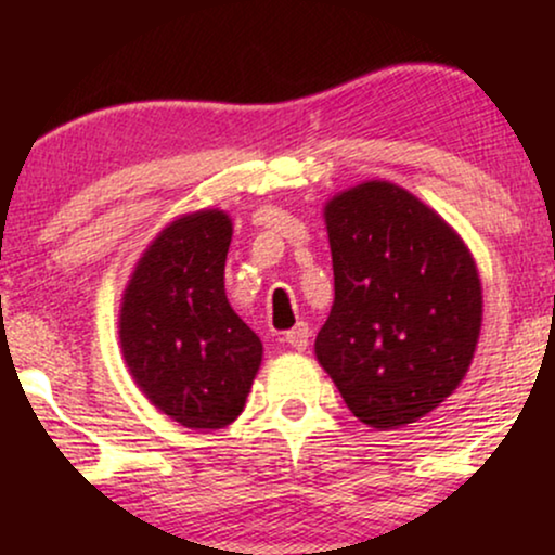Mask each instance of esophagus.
I'll list each match as a JSON object with an SVG mask.
<instances>
[{
  "label": "esophagus",
  "instance_id": "esophagus-1",
  "mask_svg": "<svg viewBox=\"0 0 555 555\" xmlns=\"http://www.w3.org/2000/svg\"><path fill=\"white\" fill-rule=\"evenodd\" d=\"M284 341L289 344L292 349H297V352H302V349H308V341H310V328H308V323H297L295 328L286 331Z\"/></svg>",
  "mask_w": 555,
  "mask_h": 555
}]
</instances>
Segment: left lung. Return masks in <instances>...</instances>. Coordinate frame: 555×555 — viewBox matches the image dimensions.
<instances>
[{
	"label": "left lung",
	"instance_id": "left-lung-1",
	"mask_svg": "<svg viewBox=\"0 0 555 555\" xmlns=\"http://www.w3.org/2000/svg\"><path fill=\"white\" fill-rule=\"evenodd\" d=\"M334 305L315 358L360 423L393 430L462 384L482 326L473 253L433 208L371 180L323 208Z\"/></svg>",
	"mask_w": 555,
	"mask_h": 555
}]
</instances>
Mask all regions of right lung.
<instances>
[{"mask_svg": "<svg viewBox=\"0 0 555 555\" xmlns=\"http://www.w3.org/2000/svg\"><path fill=\"white\" fill-rule=\"evenodd\" d=\"M232 219L219 208L184 214L145 247L119 310V344L140 391L195 430L234 423L263 344L224 292Z\"/></svg>", "mask_w": 555, "mask_h": 555, "instance_id": "obj_1", "label": "right lung"}]
</instances>
